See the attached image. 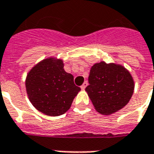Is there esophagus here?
<instances>
[{
    "instance_id": "esophagus-1",
    "label": "esophagus",
    "mask_w": 154,
    "mask_h": 154,
    "mask_svg": "<svg viewBox=\"0 0 154 154\" xmlns=\"http://www.w3.org/2000/svg\"><path fill=\"white\" fill-rule=\"evenodd\" d=\"M87 86H88V82L85 81V82H84V84H82L81 87H80V88H81V89L84 90V89H85V88H86Z\"/></svg>"
}]
</instances>
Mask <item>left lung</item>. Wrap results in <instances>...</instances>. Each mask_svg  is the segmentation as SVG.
<instances>
[{"label": "left lung", "mask_w": 154, "mask_h": 154, "mask_svg": "<svg viewBox=\"0 0 154 154\" xmlns=\"http://www.w3.org/2000/svg\"><path fill=\"white\" fill-rule=\"evenodd\" d=\"M85 88L96 110L109 115L123 108L132 97L134 80L124 66L100 62L92 66Z\"/></svg>", "instance_id": "obj_1"}]
</instances>
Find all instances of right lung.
Returning a JSON list of instances; mask_svg holds the SVG:
<instances>
[{"instance_id": "1", "label": "right lung", "mask_w": 154, "mask_h": 154, "mask_svg": "<svg viewBox=\"0 0 154 154\" xmlns=\"http://www.w3.org/2000/svg\"><path fill=\"white\" fill-rule=\"evenodd\" d=\"M63 61L48 57L32 68L26 78V93L35 108L48 116H59L70 108L80 88L64 70Z\"/></svg>"}]
</instances>
